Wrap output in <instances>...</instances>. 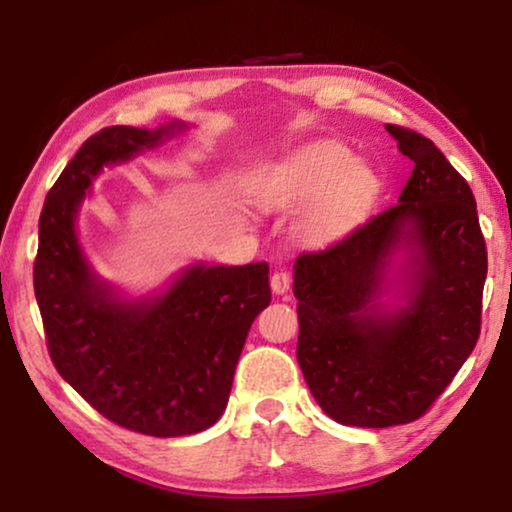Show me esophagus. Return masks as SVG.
I'll use <instances>...</instances> for the list:
<instances>
[{"instance_id":"obj_1","label":"esophagus","mask_w":512,"mask_h":512,"mask_svg":"<svg viewBox=\"0 0 512 512\" xmlns=\"http://www.w3.org/2000/svg\"><path fill=\"white\" fill-rule=\"evenodd\" d=\"M270 289L275 293H286L291 289V275L284 270H277L270 275Z\"/></svg>"}]
</instances>
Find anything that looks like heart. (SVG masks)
I'll list each match as a JSON object with an SVG mask.
<instances>
[{"instance_id": "obj_1", "label": "heart", "mask_w": 512, "mask_h": 512, "mask_svg": "<svg viewBox=\"0 0 512 512\" xmlns=\"http://www.w3.org/2000/svg\"><path fill=\"white\" fill-rule=\"evenodd\" d=\"M375 177L356 163L345 146L312 144L277 163L263 165L249 179V200L261 209L305 205L298 235L321 242L338 235L368 207Z\"/></svg>"}]
</instances>
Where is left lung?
Returning a JSON list of instances; mask_svg holds the SVG:
<instances>
[{"instance_id":"8db88e82","label":"left lung","mask_w":512,"mask_h":512,"mask_svg":"<svg viewBox=\"0 0 512 512\" xmlns=\"http://www.w3.org/2000/svg\"><path fill=\"white\" fill-rule=\"evenodd\" d=\"M415 167L398 205L293 265L298 363L321 410L363 429L415 422L480 335L487 247L466 179L438 146L387 125ZM411 249L401 308L376 300L396 248Z\"/></svg>"}]
</instances>
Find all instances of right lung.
Here are the masks:
<instances>
[{"label": "right lung", "mask_w": 512, "mask_h": 512, "mask_svg": "<svg viewBox=\"0 0 512 512\" xmlns=\"http://www.w3.org/2000/svg\"><path fill=\"white\" fill-rule=\"evenodd\" d=\"M184 128L111 125L88 137L46 195L34 261L62 380L114 424L156 438L191 436L221 417L249 328L272 298L268 263H200L160 296L121 300L83 256L76 214L90 181Z\"/></svg>", "instance_id": "add662e5"}]
</instances>
